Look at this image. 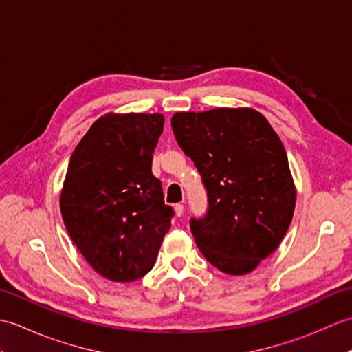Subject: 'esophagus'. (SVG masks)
Returning <instances> with one entry per match:
<instances>
[{
  "mask_svg": "<svg viewBox=\"0 0 352 352\" xmlns=\"http://www.w3.org/2000/svg\"><path fill=\"white\" fill-rule=\"evenodd\" d=\"M174 210H175V214L178 216V218H182V216L184 214V206L183 204H175Z\"/></svg>",
  "mask_w": 352,
  "mask_h": 352,
  "instance_id": "esophagus-1",
  "label": "esophagus"
}]
</instances>
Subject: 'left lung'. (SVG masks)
<instances>
[{
	"label": "left lung",
	"instance_id": "obj_1",
	"mask_svg": "<svg viewBox=\"0 0 352 352\" xmlns=\"http://www.w3.org/2000/svg\"><path fill=\"white\" fill-rule=\"evenodd\" d=\"M172 131L195 164L207 212L190 219L199 251L219 271L243 275L278 248L295 208L287 154L252 109L182 111Z\"/></svg>",
	"mask_w": 352,
	"mask_h": 352
}]
</instances>
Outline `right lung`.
I'll use <instances>...</instances> for the list:
<instances>
[{
  "label": "right lung",
  "mask_w": 352,
  "mask_h": 352,
  "mask_svg": "<svg viewBox=\"0 0 352 352\" xmlns=\"http://www.w3.org/2000/svg\"><path fill=\"white\" fill-rule=\"evenodd\" d=\"M159 113L106 115L72 153L60 197L65 227L96 272L129 283L151 271L174 208L151 172Z\"/></svg>",
  "instance_id": "add662e5"
}]
</instances>
